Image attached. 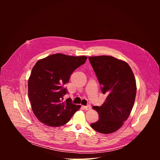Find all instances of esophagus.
Returning <instances> with one entry per match:
<instances>
[{"mask_svg": "<svg viewBox=\"0 0 160 160\" xmlns=\"http://www.w3.org/2000/svg\"><path fill=\"white\" fill-rule=\"evenodd\" d=\"M82 108H83V109H85V110H86V111H87V110H89V109H91V106H90V105H87V106H82Z\"/></svg>", "mask_w": 160, "mask_h": 160, "instance_id": "1", "label": "esophagus"}]
</instances>
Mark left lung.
I'll return each instance as SVG.
<instances>
[{
  "label": "left lung",
  "instance_id": "left-lung-1",
  "mask_svg": "<svg viewBox=\"0 0 160 160\" xmlns=\"http://www.w3.org/2000/svg\"><path fill=\"white\" fill-rule=\"evenodd\" d=\"M101 85L102 94L108 95L101 106H93L99 120L90 125L101 133L118 130L128 118L135 96L136 82L130 66L125 61L108 56L88 58Z\"/></svg>",
  "mask_w": 160,
  "mask_h": 160
}]
</instances>
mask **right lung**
<instances>
[{
    "mask_svg": "<svg viewBox=\"0 0 160 160\" xmlns=\"http://www.w3.org/2000/svg\"><path fill=\"white\" fill-rule=\"evenodd\" d=\"M86 56H72L61 53L38 61L28 80V98L38 120L49 127H60L69 122L80 105L70 99L62 102L68 93L64 85L72 73L83 64Z\"/></svg>",
    "mask_w": 160,
    "mask_h": 160,
    "instance_id": "right-lung-1",
    "label": "right lung"
}]
</instances>
